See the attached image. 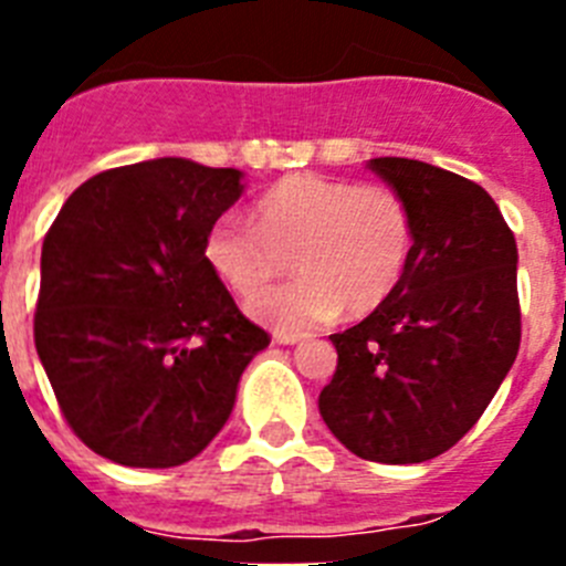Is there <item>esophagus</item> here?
<instances>
[{
    "instance_id": "1",
    "label": "esophagus",
    "mask_w": 566,
    "mask_h": 566,
    "mask_svg": "<svg viewBox=\"0 0 566 566\" xmlns=\"http://www.w3.org/2000/svg\"><path fill=\"white\" fill-rule=\"evenodd\" d=\"M300 339H306V334H294V332H274V343L277 345H294Z\"/></svg>"
}]
</instances>
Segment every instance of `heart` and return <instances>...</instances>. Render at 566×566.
<instances>
[{"label":"heart","instance_id":"obj_1","mask_svg":"<svg viewBox=\"0 0 566 566\" xmlns=\"http://www.w3.org/2000/svg\"><path fill=\"white\" fill-rule=\"evenodd\" d=\"M413 232L397 192L297 172L254 207V223L229 212L209 227L203 258L234 294H253L293 263L301 277L254 295L249 317L280 332H303L377 312L402 280Z\"/></svg>","mask_w":566,"mask_h":566}]
</instances>
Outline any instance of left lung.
<instances>
[{
  "label": "left lung",
  "mask_w": 566,
  "mask_h": 566,
  "mask_svg": "<svg viewBox=\"0 0 566 566\" xmlns=\"http://www.w3.org/2000/svg\"><path fill=\"white\" fill-rule=\"evenodd\" d=\"M368 169L408 207L413 247L391 297L332 334L319 417L359 459L417 464L479 422L516 363L518 249L496 201L462 175L411 158Z\"/></svg>",
  "instance_id": "left-lung-1"
}]
</instances>
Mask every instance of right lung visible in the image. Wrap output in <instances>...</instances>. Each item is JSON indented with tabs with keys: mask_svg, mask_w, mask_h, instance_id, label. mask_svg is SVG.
<instances>
[{
	"mask_svg": "<svg viewBox=\"0 0 566 566\" xmlns=\"http://www.w3.org/2000/svg\"><path fill=\"white\" fill-rule=\"evenodd\" d=\"M240 169L153 158L93 175L42 247L33 337L67 424L127 468H175L227 424L269 334L203 258Z\"/></svg>",
	"mask_w": 566,
	"mask_h": 566,
	"instance_id": "right-lung-1",
	"label": "right lung"
}]
</instances>
